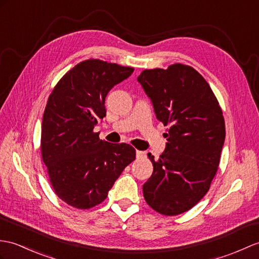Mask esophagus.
Returning <instances> with one entry per match:
<instances>
[{
    "label": "esophagus",
    "instance_id": "1",
    "mask_svg": "<svg viewBox=\"0 0 259 259\" xmlns=\"http://www.w3.org/2000/svg\"><path fill=\"white\" fill-rule=\"evenodd\" d=\"M136 155L138 159H142V158H146V152L143 151H139V150H137L136 151Z\"/></svg>",
    "mask_w": 259,
    "mask_h": 259
}]
</instances>
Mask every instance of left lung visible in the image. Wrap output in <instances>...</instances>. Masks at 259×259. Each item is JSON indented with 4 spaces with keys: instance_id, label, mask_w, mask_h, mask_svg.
<instances>
[{
    "instance_id": "obj_1",
    "label": "left lung",
    "mask_w": 259,
    "mask_h": 259,
    "mask_svg": "<svg viewBox=\"0 0 259 259\" xmlns=\"http://www.w3.org/2000/svg\"><path fill=\"white\" fill-rule=\"evenodd\" d=\"M138 81L167 127L163 153L158 160L148 153L153 173L143 184L144 200L162 215H179L201 201L218 171L223 111L207 81L189 65L144 69Z\"/></svg>"
}]
</instances>
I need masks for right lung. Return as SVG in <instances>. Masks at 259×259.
<instances>
[{"instance_id": "obj_1", "label": "right lung", "mask_w": 259, "mask_h": 259, "mask_svg": "<svg viewBox=\"0 0 259 259\" xmlns=\"http://www.w3.org/2000/svg\"><path fill=\"white\" fill-rule=\"evenodd\" d=\"M134 68L86 59L54 87L41 122L40 151L56 195L68 205L88 209L106 200L124 167L136 159L135 148L99 139L95 125L106 116L109 90Z\"/></svg>"}]
</instances>
